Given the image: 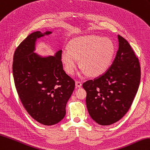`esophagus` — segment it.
<instances>
[{"mask_svg":"<svg viewBox=\"0 0 150 150\" xmlns=\"http://www.w3.org/2000/svg\"><path fill=\"white\" fill-rule=\"evenodd\" d=\"M75 86L77 87V88H81V86H82V82L81 81H76L75 82Z\"/></svg>","mask_w":150,"mask_h":150,"instance_id":"34e87169","label":"esophagus"}]
</instances>
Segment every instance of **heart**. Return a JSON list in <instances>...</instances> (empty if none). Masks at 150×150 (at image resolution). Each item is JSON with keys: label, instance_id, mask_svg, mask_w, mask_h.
Instances as JSON below:
<instances>
[{"label": "heart", "instance_id": "obj_1", "mask_svg": "<svg viewBox=\"0 0 150 150\" xmlns=\"http://www.w3.org/2000/svg\"><path fill=\"white\" fill-rule=\"evenodd\" d=\"M69 50L61 53V61L65 71L72 75L81 59L83 73L90 76L102 75L112 63L115 54L113 41L107 38L88 35L75 38L68 45Z\"/></svg>", "mask_w": 150, "mask_h": 150}]
</instances>
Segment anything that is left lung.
<instances>
[{
	"instance_id": "obj_1",
	"label": "left lung",
	"mask_w": 150,
	"mask_h": 150,
	"mask_svg": "<svg viewBox=\"0 0 150 150\" xmlns=\"http://www.w3.org/2000/svg\"><path fill=\"white\" fill-rule=\"evenodd\" d=\"M117 38L119 48L110 67L99 77L82 84L88 112L101 125H112L126 114L141 81L138 58L128 41L120 35Z\"/></svg>"
}]
</instances>
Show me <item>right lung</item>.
<instances>
[{"label": "right lung", "mask_w": 150, "mask_h": 150, "mask_svg": "<svg viewBox=\"0 0 150 150\" xmlns=\"http://www.w3.org/2000/svg\"><path fill=\"white\" fill-rule=\"evenodd\" d=\"M51 33L29 34L16 48L13 62L14 81L23 106L34 120L48 126L63 119L75 88V81L62 67L61 50L46 57L34 52L37 38Z\"/></svg>", "instance_id": "add662e5"}]
</instances>
